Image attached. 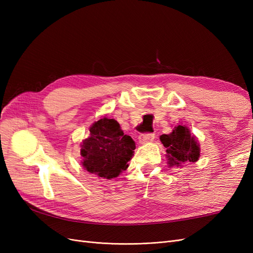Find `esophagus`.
Wrapping results in <instances>:
<instances>
[{
	"label": "esophagus",
	"mask_w": 253,
	"mask_h": 253,
	"mask_svg": "<svg viewBox=\"0 0 253 253\" xmlns=\"http://www.w3.org/2000/svg\"><path fill=\"white\" fill-rule=\"evenodd\" d=\"M154 138H155V134H152V133H150V134H141L140 136H139V142L140 143H147V142H150V141H153L154 140Z\"/></svg>",
	"instance_id": "esophagus-1"
}]
</instances>
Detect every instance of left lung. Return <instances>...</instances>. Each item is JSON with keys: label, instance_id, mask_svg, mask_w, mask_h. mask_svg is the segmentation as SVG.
Segmentation results:
<instances>
[{"label": "left lung", "instance_id": "obj_1", "mask_svg": "<svg viewBox=\"0 0 253 253\" xmlns=\"http://www.w3.org/2000/svg\"><path fill=\"white\" fill-rule=\"evenodd\" d=\"M160 141L167 149L168 164L170 167L177 166L186 162L195 163L200 158L201 149L198 142L193 135H191L190 129L185 126H175L172 133L164 134L160 136Z\"/></svg>", "mask_w": 253, "mask_h": 253}]
</instances>
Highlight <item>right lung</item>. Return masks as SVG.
Listing matches in <instances>:
<instances>
[{
	"label": "right lung",
	"mask_w": 253,
	"mask_h": 253,
	"mask_svg": "<svg viewBox=\"0 0 253 253\" xmlns=\"http://www.w3.org/2000/svg\"><path fill=\"white\" fill-rule=\"evenodd\" d=\"M89 137L81 144L82 166L99 177L115 178L127 169L134 155L135 141L125 135L115 119L103 117L89 127Z\"/></svg>",
	"instance_id": "add662e5"
}]
</instances>
